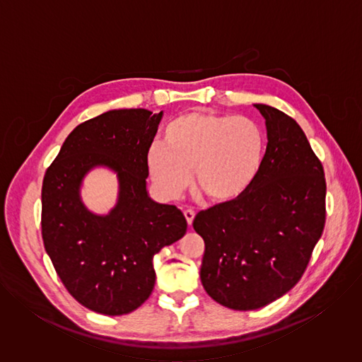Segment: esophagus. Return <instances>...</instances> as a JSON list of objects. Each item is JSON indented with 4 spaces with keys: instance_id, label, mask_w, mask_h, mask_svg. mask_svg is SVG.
Wrapping results in <instances>:
<instances>
[{
    "instance_id": "esophagus-1",
    "label": "esophagus",
    "mask_w": 362,
    "mask_h": 362,
    "mask_svg": "<svg viewBox=\"0 0 362 362\" xmlns=\"http://www.w3.org/2000/svg\"><path fill=\"white\" fill-rule=\"evenodd\" d=\"M183 215H185V218H186V221H187V225L192 226L193 219H194V212H193L192 209H186V211L183 212Z\"/></svg>"
}]
</instances>
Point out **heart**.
<instances>
[{
  "mask_svg": "<svg viewBox=\"0 0 362 362\" xmlns=\"http://www.w3.org/2000/svg\"><path fill=\"white\" fill-rule=\"evenodd\" d=\"M264 134L243 116L189 112L165 129L163 143H153L146 166L156 190L177 199L190 185L215 204L240 199L259 173Z\"/></svg>",
  "mask_w": 362,
  "mask_h": 362,
  "instance_id": "heart-1",
  "label": "heart"
}]
</instances>
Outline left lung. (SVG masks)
<instances>
[{
  "mask_svg": "<svg viewBox=\"0 0 362 362\" xmlns=\"http://www.w3.org/2000/svg\"><path fill=\"white\" fill-rule=\"evenodd\" d=\"M253 106L268 136L259 173L240 199L193 221L204 240L202 285L235 311L262 308L291 291L325 225L324 168L303 130L275 107Z\"/></svg>",
  "mask_w": 362,
  "mask_h": 362,
  "instance_id": "8db88e82",
  "label": "left lung"
}]
</instances>
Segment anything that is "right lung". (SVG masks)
I'll list each match as a JSON object with an SVG mask.
<instances>
[{
  "label": "right lung",
  "instance_id": "obj_1",
  "mask_svg": "<svg viewBox=\"0 0 362 362\" xmlns=\"http://www.w3.org/2000/svg\"><path fill=\"white\" fill-rule=\"evenodd\" d=\"M163 112L110 110L78 124L49 165L41 190L44 247L70 295L105 315H124L151 293L153 256L183 238L176 206L154 202L146 187V153ZM94 167L118 175L119 197L107 216L90 213L79 187Z\"/></svg>",
  "mask_w": 362,
  "mask_h": 362
}]
</instances>
